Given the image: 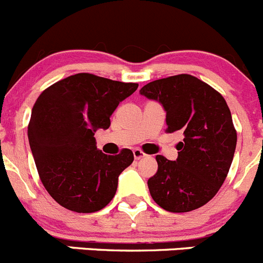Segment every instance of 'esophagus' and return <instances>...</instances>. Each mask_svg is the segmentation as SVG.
Returning a JSON list of instances; mask_svg holds the SVG:
<instances>
[{"label": "esophagus", "instance_id": "34e87169", "mask_svg": "<svg viewBox=\"0 0 263 263\" xmlns=\"http://www.w3.org/2000/svg\"><path fill=\"white\" fill-rule=\"evenodd\" d=\"M146 154L144 153L143 151H141V149H134V157H135V159H141L143 158V157H145Z\"/></svg>", "mask_w": 263, "mask_h": 263}]
</instances>
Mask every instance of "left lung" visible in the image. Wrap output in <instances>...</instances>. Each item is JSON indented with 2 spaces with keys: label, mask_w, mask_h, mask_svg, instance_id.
<instances>
[{
  "label": "left lung",
  "mask_w": 263,
  "mask_h": 263,
  "mask_svg": "<svg viewBox=\"0 0 263 263\" xmlns=\"http://www.w3.org/2000/svg\"><path fill=\"white\" fill-rule=\"evenodd\" d=\"M140 95L163 106L166 131L183 135L176 161L156 157L158 170L148 180L152 197L171 213L198 209L217 195L234 159L237 135L227 102L187 73L148 83Z\"/></svg>",
  "instance_id": "left-lung-1"
}]
</instances>
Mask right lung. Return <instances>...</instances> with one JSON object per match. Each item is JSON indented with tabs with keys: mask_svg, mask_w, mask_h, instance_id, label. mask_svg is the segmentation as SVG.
Segmentation results:
<instances>
[{
	"mask_svg": "<svg viewBox=\"0 0 263 263\" xmlns=\"http://www.w3.org/2000/svg\"><path fill=\"white\" fill-rule=\"evenodd\" d=\"M137 87L83 72L54 83L39 96L28 124L29 146L44 187L61 206L95 213L112 200L118 178L134 162V153H102L95 132L109 128L119 102Z\"/></svg>",
	"mask_w": 263,
	"mask_h": 263,
	"instance_id": "1",
	"label": "right lung"
}]
</instances>
